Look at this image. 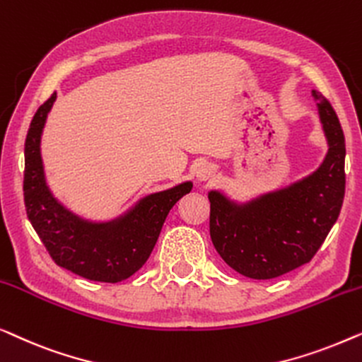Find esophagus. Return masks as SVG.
I'll list each match as a JSON object with an SVG mask.
<instances>
[{
	"label": "esophagus",
	"instance_id": "obj_1",
	"mask_svg": "<svg viewBox=\"0 0 362 362\" xmlns=\"http://www.w3.org/2000/svg\"><path fill=\"white\" fill-rule=\"evenodd\" d=\"M213 174H215V165L208 164V162H205V164H200V165L197 167V170H195L197 179L200 180V182L210 180L211 177H213Z\"/></svg>",
	"mask_w": 362,
	"mask_h": 362
}]
</instances>
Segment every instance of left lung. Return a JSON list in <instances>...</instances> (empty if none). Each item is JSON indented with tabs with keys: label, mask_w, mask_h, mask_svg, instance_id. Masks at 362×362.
I'll return each instance as SVG.
<instances>
[{
	"label": "left lung",
	"mask_w": 362,
	"mask_h": 362,
	"mask_svg": "<svg viewBox=\"0 0 362 362\" xmlns=\"http://www.w3.org/2000/svg\"><path fill=\"white\" fill-rule=\"evenodd\" d=\"M312 96L328 146L317 169L247 200L218 188L208 192L213 246L228 266L249 279L266 281L307 264L339 216L346 183L344 134L329 101L317 90Z\"/></svg>",
	"instance_id": "1"
}]
</instances>
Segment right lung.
I'll return each instance as SVG.
<instances>
[{
    "label": "right lung",
    "mask_w": 362,
    "mask_h": 362,
    "mask_svg": "<svg viewBox=\"0 0 362 362\" xmlns=\"http://www.w3.org/2000/svg\"><path fill=\"white\" fill-rule=\"evenodd\" d=\"M54 93L30 121L24 144V202L30 225L60 267L95 282L116 284L144 266L172 206L192 192L185 180L139 198L111 220H90L65 206L50 190L40 141Z\"/></svg>",
    "instance_id": "obj_1"
}]
</instances>
